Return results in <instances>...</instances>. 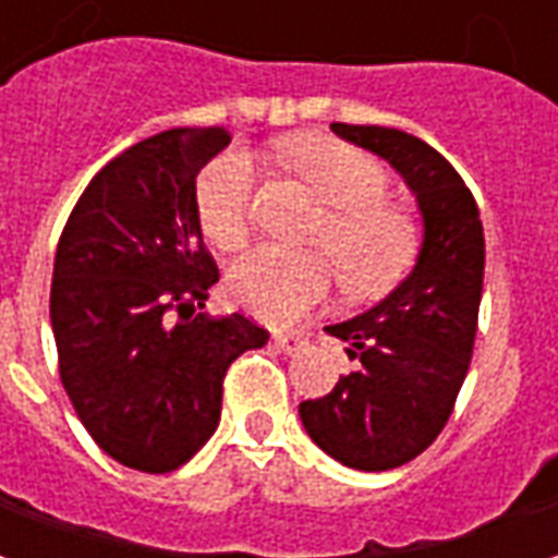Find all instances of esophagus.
Listing matches in <instances>:
<instances>
[{
  "label": "esophagus",
  "mask_w": 558,
  "mask_h": 558,
  "mask_svg": "<svg viewBox=\"0 0 558 558\" xmlns=\"http://www.w3.org/2000/svg\"><path fill=\"white\" fill-rule=\"evenodd\" d=\"M275 347H278L280 352H287V355H292V352H299L307 343V335H302V331H280V335H275Z\"/></svg>",
  "instance_id": "1"
}]
</instances>
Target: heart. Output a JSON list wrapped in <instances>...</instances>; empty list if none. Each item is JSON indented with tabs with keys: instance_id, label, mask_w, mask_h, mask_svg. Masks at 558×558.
I'll return each mask as SVG.
<instances>
[{
	"instance_id": "heart-1",
	"label": "heart",
	"mask_w": 558,
	"mask_h": 558,
	"mask_svg": "<svg viewBox=\"0 0 558 558\" xmlns=\"http://www.w3.org/2000/svg\"><path fill=\"white\" fill-rule=\"evenodd\" d=\"M283 158L304 187L328 206L314 242L335 256L352 292H379L407 271L418 247V227L403 208L386 203V170L359 148L331 137H299ZM256 163L247 151H223L196 182V215L208 242L242 251L251 239ZM331 263L323 254L256 247L230 271V295L266 323H292L331 290Z\"/></svg>"
}]
</instances>
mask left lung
Here are the masks:
<instances>
[{"label":"left lung","instance_id":"1","mask_svg":"<svg viewBox=\"0 0 558 558\" xmlns=\"http://www.w3.org/2000/svg\"><path fill=\"white\" fill-rule=\"evenodd\" d=\"M331 131L374 151L407 182L421 215L415 266L386 299L326 326L359 362L331 395L299 403L307 436L338 463L386 472L410 463L451 415L478 328L484 227L463 179L424 140L398 128Z\"/></svg>","mask_w":558,"mask_h":558}]
</instances>
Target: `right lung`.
Segmentation results:
<instances>
[{"label": "right lung", "mask_w": 558, "mask_h": 558, "mask_svg": "<svg viewBox=\"0 0 558 558\" xmlns=\"http://www.w3.org/2000/svg\"><path fill=\"white\" fill-rule=\"evenodd\" d=\"M227 128H172L110 160L68 218L53 263L59 374L104 454L172 472L218 430L223 376L268 331L208 316L218 266L203 247L196 175Z\"/></svg>", "instance_id": "right-lung-1"}]
</instances>
